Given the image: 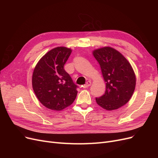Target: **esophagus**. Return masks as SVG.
<instances>
[{
    "label": "esophagus",
    "mask_w": 158,
    "mask_h": 158,
    "mask_svg": "<svg viewBox=\"0 0 158 158\" xmlns=\"http://www.w3.org/2000/svg\"><path fill=\"white\" fill-rule=\"evenodd\" d=\"M90 85H91V82H90V81H88V82H86V84L83 85V88H87L89 86H90Z\"/></svg>",
    "instance_id": "1"
}]
</instances>
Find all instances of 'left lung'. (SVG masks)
Returning <instances> with one entry per match:
<instances>
[{"label": "left lung", "instance_id": "left-lung-1", "mask_svg": "<svg viewBox=\"0 0 158 158\" xmlns=\"http://www.w3.org/2000/svg\"><path fill=\"white\" fill-rule=\"evenodd\" d=\"M94 57L101 67L106 89L95 101L102 108L111 111L125 105L135 89L136 77L128 61L121 53L111 47L95 50Z\"/></svg>", "mask_w": 158, "mask_h": 158}]
</instances>
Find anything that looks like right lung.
Segmentation results:
<instances>
[{
    "mask_svg": "<svg viewBox=\"0 0 158 158\" xmlns=\"http://www.w3.org/2000/svg\"><path fill=\"white\" fill-rule=\"evenodd\" d=\"M64 47H56L42 57L32 76L33 91L47 108L60 111L74 102L77 88L64 66L71 53Z\"/></svg>",
    "mask_w": 158,
    "mask_h": 158,
    "instance_id": "add662e5",
    "label": "right lung"
}]
</instances>
